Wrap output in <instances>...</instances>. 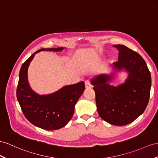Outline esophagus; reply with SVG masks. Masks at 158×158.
Segmentation results:
<instances>
[{"label": "esophagus", "instance_id": "1", "mask_svg": "<svg viewBox=\"0 0 158 158\" xmlns=\"http://www.w3.org/2000/svg\"><path fill=\"white\" fill-rule=\"evenodd\" d=\"M85 88L86 89H89L91 88V85L90 83V81L89 80H87L85 81Z\"/></svg>", "mask_w": 158, "mask_h": 158}]
</instances>
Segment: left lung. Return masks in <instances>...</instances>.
<instances>
[{
	"label": "left lung",
	"mask_w": 158,
	"mask_h": 158,
	"mask_svg": "<svg viewBox=\"0 0 158 158\" xmlns=\"http://www.w3.org/2000/svg\"><path fill=\"white\" fill-rule=\"evenodd\" d=\"M114 47L119 51L118 60L112 65L114 72L97 76L91 82L99 116L109 123L121 126L133 122L145 111L152 79L146 63L137 52L122 44ZM123 69L128 74L125 82L111 86L116 72Z\"/></svg>",
	"instance_id": "8db88e82"
}]
</instances>
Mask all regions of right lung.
<instances>
[{
	"instance_id": "add662e5",
	"label": "right lung",
	"mask_w": 158,
	"mask_h": 158,
	"mask_svg": "<svg viewBox=\"0 0 158 158\" xmlns=\"http://www.w3.org/2000/svg\"><path fill=\"white\" fill-rule=\"evenodd\" d=\"M64 48L39 49L23 64L19 72L17 97L23 114L32 124L45 130L62 128L71 119L75 104L85 90V83L81 81L64 86L51 94L39 95L30 87L28 81V68L37 52L44 51L58 52Z\"/></svg>"
}]
</instances>
